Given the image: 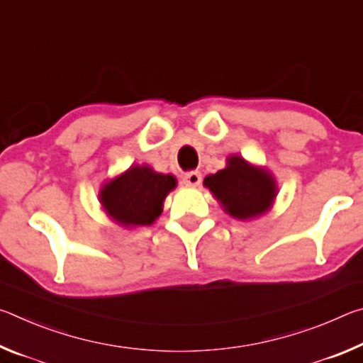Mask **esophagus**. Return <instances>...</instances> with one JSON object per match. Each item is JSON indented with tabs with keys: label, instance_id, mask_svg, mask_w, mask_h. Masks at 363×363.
I'll list each match as a JSON object with an SVG mask.
<instances>
[{
	"label": "esophagus",
	"instance_id": "34e87169",
	"mask_svg": "<svg viewBox=\"0 0 363 363\" xmlns=\"http://www.w3.org/2000/svg\"><path fill=\"white\" fill-rule=\"evenodd\" d=\"M184 182H186L187 186H200L201 173L200 171H189V173L184 176Z\"/></svg>",
	"mask_w": 363,
	"mask_h": 363
}]
</instances>
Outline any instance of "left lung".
Returning a JSON list of instances; mask_svg holds the SVG:
<instances>
[{
  "instance_id": "obj_1",
  "label": "left lung",
  "mask_w": 363,
  "mask_h": 363,
  "mask_svg": "<svg viewBox=\"0 0 363 363\" xmlns=\"http://www.w3.org/2000/svg\"><path fill=\"white\" fill-rule=\"evenodd\" d=\"M203 184L223 203L225 213L242 220L266 213L277 195L272 174L251 167L238 155L227 158V168L206 176Z\"/></svg>"
}]
</instances>
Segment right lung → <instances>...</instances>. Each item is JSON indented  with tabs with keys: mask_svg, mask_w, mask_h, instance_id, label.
Listing matches in <instances>:
<instances>
[{
	"mask_svg": "<svg viewBox=\"0 0 363 363\" xmlns=\"http://www.w3.org/2000/svg\"><path fill=\"white\" fill-rule=\"evenodd\" d=\"M174 187L176 179L171 174H160L149 167L138 164L107 182L99 196L108 216L118 224L150 225L162 214L164 196Z\"/></svg>",
	"mask_w": 363,
	"mask_h": 363,
	"instance_id": "add662e5",
	"label": "right lung"
}]
</instances>
